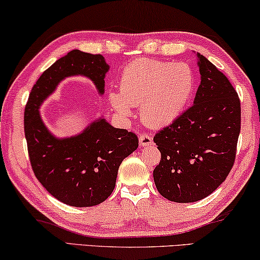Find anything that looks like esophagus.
Here are the masks:
<instances>
[{
	"instance_id": "1",
	"label": "esophagus",
	"mask_w": 260,
	"mask_h": 260,
	"mask_svg": "<svg viewBox=\"0 0 260 260\" xmlns=\"http://www.w3.org/2000/svg\"><path fill=\"white\" fill-rule=\"evenodd\" d=\"M139 144L141 147H146V146H151L153 144V138L149 134L141 133L139 135Z\"/></svg>"
}]
</instances>
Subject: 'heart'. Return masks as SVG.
Here are the masks:
<instances>
[{
	"label": "heart",
	"instance_id": "1",
	"mask_svg": "<svg viewBox=\"0 0 260 260\" xmlns=\"http://www.w3.org/2000/svg\"><path fill=\"white\" fill-rule=\"evenodd\" d=\"M196 88L193 71L186 63L139 58L123 69L120 92H109V104L122 118L140 106L141 120L165 127L177 120Z\"/></svg>",
	"mask_w": 260,
	"mask_h": 260
}]
</instances>
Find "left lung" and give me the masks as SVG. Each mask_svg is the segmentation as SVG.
I'll use <instances>...</instances> for the list:
<instances>
[{"label": "left lung", "mask_w": 260, "mask_h": 260, "mask_svg": "<svg viewBox=\"0 0 260 260\" xmlns=\"http://www.w3.org/2000/svg\"><path fill=\"white\" fill-rule=\"evenodd\" d=\"M200 85L193 106L153 140L161 160L153 171L156 189L174 203H194L214 192L235 164L240 101L229 79L197 53Z\"/></svg>", "instance_id": "8db88e82"}]
</instances>
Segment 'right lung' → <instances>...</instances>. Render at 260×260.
I'll return each instance as SVG.
<instances>
[{"label":"right lung","mask_w":260,"mask_h":260,"mask_svg":"<svg viewBox=\"0 0 260 260\" xmlns=\"http://www.w3.org/2000/svg\"><path fill=\"white\" fill-rule=\"evenodd\" d=\"M108 71L100 54L72 50L42 73L25 106L24 134L35 177L54 198L69 206H95L112 194L119 166L138 148V137L99 118L81 133L56 138L43 122L40 107L69 76H86L102 95Z\"/></svg>","instance_id":"add662e5"}]
</instances>
